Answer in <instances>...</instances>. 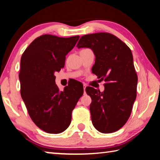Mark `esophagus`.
<instances>
[{
    "mask_svg": "<svg viewBox=\"0 0 160 160\" xmlns=\"http://www.w3.org/2000/svg\"><path fill=\"white\" fill-rule=\"evenodd\" d=\"M85 88H86V85H83V90H84V92L85 91Z\"/></svg>",
    "mask_w": 160,
    "mask_h": 160,
    "instance_id": "34e87169",
    "label": "esophagus"
}]
</instances>
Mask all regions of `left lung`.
<instances>
[{
    "instance_id": "8db88e82",
    "label": "left lung",
    "mask_w": 160,
    "mask_h": 160,
    "mask_svg": "<svg viewBox=\"0 0 160 160\" xmlns=\"http://www.w3.org/2000/svg\"><path fill=\"white\" fill-rule=\"evenodd\" d=\"M77 47L93 51L96 58L92 71L105 81L102 92L92 87L85 89L92 99L90 111L93 126L102 133L118 131L129 118L136 98L138 75L131 51L108 32L84 35Z\"/></svg>"
}]
</instances>
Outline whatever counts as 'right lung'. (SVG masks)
I'll return each mask as SVG.
<instances>
[{
  "label": "right lung",
  "mask_w": 160,
  "mask_h": 160,
  "mask_svg": "<svg viewBox=\"0 0 160 160\" xmlns=\"http://www.w3.org/2000/svg\"><path fill=\"white\" fill-rule=\"evenodd\" d=\"M79 38L42 35L29 45L21 57V97L33 122L48 133H61L67 129L72 110L83 94V87L78 82L59 92L54 75L64 67L66 56Z\"/></svg>",
  "instance_id": "right-lung-1"
}]
</instances>
